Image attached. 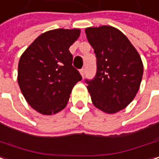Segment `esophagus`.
<instances>
[{
    "label": "esophagus",
    "mask_w": 159,
    "mask_h": 159,
    "mask_svg": "<svg viewBox=\"0 0 159 159\" xmlns=\"http://www.w3.org/2000/svg\"><path fill=\"white\" fill-rule=\"evenodd\" d=\"M80 74H81V76H82V78H83L84 75H85V69H81V70H80Z\"/></svg>",
    "instance_id": "1"
}]
</instances>
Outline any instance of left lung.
<instances>
[{
	"label": "left lung",
	"mask_w": 159,
	"mask_h": 159,
	"mask_svg": "<svg viewBox=\"0 0 159 159\" xmlns=\"http://www.w3.org/2000/svg\"><path fill=\"white\" fill-rule=\"evenodd\" d=\"M85 33L97 58V73L86 80L93 105L106 113L128 106L140 88L144 66L129 39L110 25L88 27Z\"/></svg>",
	"instance_id": "1"
}]
</instances>
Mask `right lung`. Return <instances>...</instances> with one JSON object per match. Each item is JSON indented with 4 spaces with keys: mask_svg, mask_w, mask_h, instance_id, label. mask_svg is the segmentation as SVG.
<instances>
[{
    "mask_svg": "<svg viewBox=\"0 0 159 159\" xmlns=\"http://www.w3.org/2000/svg\"><path fill=\"white\" fill-rule=\"evenodd\" d=\"M80 30L54 29L41 34L22 54L17 80L30 106L44 115L64 109L77 82L81 80L72 66L70 47Z\"/></svg>",
    "mask_w": 159,
    "mask_h": 159,
    "instance_id": "add662e5",
    "label": "right lung"
}]
</instances>
